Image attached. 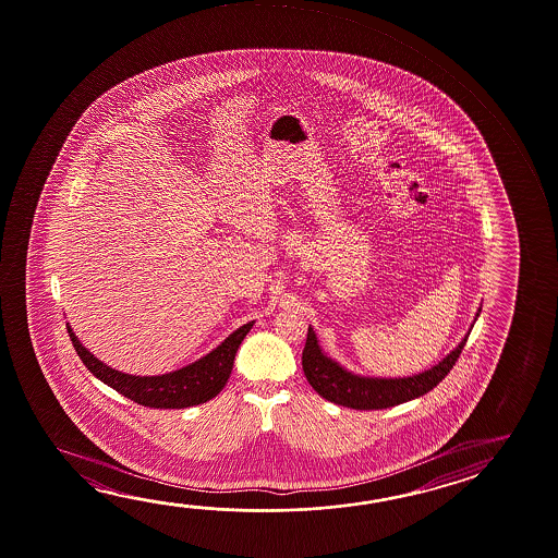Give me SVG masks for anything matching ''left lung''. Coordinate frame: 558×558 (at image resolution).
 <instances>
[{
    "instance_id": "obj_1",
    "label": "left lung",
    "mask_w": 558,
    "mask_h": 558,
    "mask_svg": "<svg viewBox=\"0 0 558 558\" xmlns=\"http://www.w3.org/2000/svg\"><path fill=\"white\" fill-rule=\"evenodd\" d=\"M465 344L466 337L453 352H449L448 356L439 362L438 366L424 374L402 379H374L350 374L338 366L337 362L325 356L317 344L315 332L310 327L302 354L303 374L311 387L327 401L356 411H379L432 391L451 372V367L456 366L457 357L461 356V350Z\"/></svg>"
}]
</instances>
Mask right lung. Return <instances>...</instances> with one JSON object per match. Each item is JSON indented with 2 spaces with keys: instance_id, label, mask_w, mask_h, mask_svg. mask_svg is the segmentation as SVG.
<instances>
[{
  "instance_id": "right-lung-1",
  "label": "right lung",
  "mask_w": 558,
  "mask_h": 558,
  "mask_svg": "<svg viewBox=\"0 0 558 558\" xmlns=\"http://www.w3.org/2000/svg\"><path fill=\"white\" fill-rule=\"evenodd\" d=\"M251 320L229 335L220 347L211 350L208 356L201 357L191 366L177 369L173 374L156 375V377H140V375L122 374L112 367L105 366L92 352H87L77 340L72 329L68 335L72 338L77 356L82 357L85 367L102 384L109 385L114 391L124 395L130 401L137 402L149 409H186L194 404L210 401L228 384L233 369V360L238 348L248 330L253 329Z\"/></svg>"
}]
</instances>
